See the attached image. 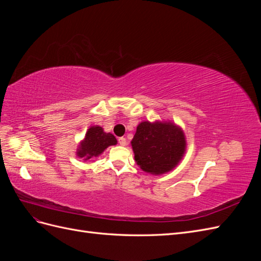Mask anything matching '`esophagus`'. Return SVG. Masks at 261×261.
<instances>
[{"label":"esophagus","mask_w":261,"mask_h":261,"mask_svg":"<svg viewBox=\"0 0 261 261\" xmlns=\"http://www.w3.org/2000/svg\"><path fill=\"white\" fill-rule=\"evenodd\" d=\"M118 144H120L121 146H126V138H124V137L118 138Z\"/></svg>","instance_id":"34e87169"}]
</instances>
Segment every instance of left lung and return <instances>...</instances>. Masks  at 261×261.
<instances>
[{
    "mask_svg": "<svg viewBox=\"0 0 261 261\" xmlns=\"http://www.w3.org/2000/svg\"><path fill=\"white\" fill-rule=\"evenodd\" d=\"M139 168L152 175H162L176 168L186 152V137L172 121H144L130 141Z\"/></svg>",
    "mask_w": 261,
    "mask_h": 261,
    "instance_id": "left-lung-1",
    "label": "left lung"
}]
</instances>
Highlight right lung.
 Returning a JSON list of instances; mask_svg holds the SVG:
<instances>
[{"mask_svg": "<svg viewBox=\"0 0 261 261\" xmlns=\"http://www.w3.org/2000/svg\"><path fill=\"white\" fill-rule=\"evenodd\" d=\"M117 144L113 134L106 133L99 125L90 126L76 150V155L84 161L99 156L105 150Z\"/></svg>", "mask_w": 261, "mask_h": 261, "instance_id": "1", "label": "right lung"}]
</instances>
